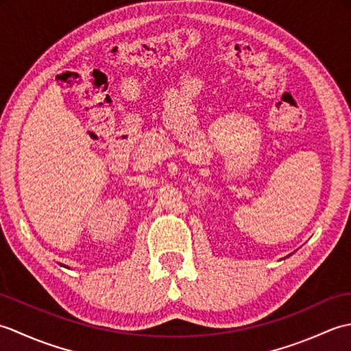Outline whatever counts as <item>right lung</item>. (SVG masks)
I'll use <instances>...</instances> for the list:
<instances>
[{
	"mask_svg": "<svg viewBox=\"0 0 351 351\" xmlns=\"http://www.w3.org/2000/svg\"><path fill=\"white\" fill-rule=\"evenodd\" d=\"M60 265H62V264H60ZM63 267H66V268H69V267H68V265H63Z\"/></svg>",
	"mask_w": 351,
	"mask_h": 351,
	"instance_id": "add662e5",
	"label": "right lung"
}]
</instances>
